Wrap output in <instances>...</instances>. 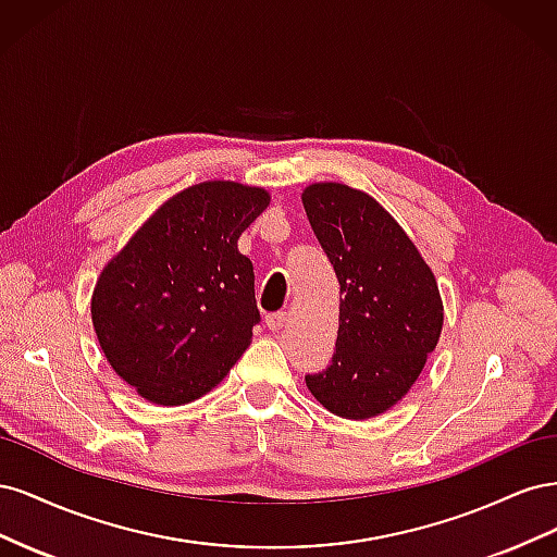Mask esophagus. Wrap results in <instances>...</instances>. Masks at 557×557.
Returning <instances> with one entry per match:
<instances>
[{"mask_svg": "<svg viewBox=\"0 0 557 557\" xmlns=\"http://www.w3.org/2000/svg\"><path fill=\"white\" fill-rule=\"evenodd\" d=\"M285 320H288V313L285 311H272V313H267L264 315V323H267V327L269 330H281L283 325H285Z\"/></svg>", "mask_w": 557, "mask_h": 557, "instance_id": "1", "label": "esophagus"}]
</instances>
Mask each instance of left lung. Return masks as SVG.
Here are the masks:
<instances>
[{"mask_svg": "<svg viewBox=\"0 0 557 557\" xmlns=\"http://www.w3.org/2000/svg\"><path fill=\"white\" fill-rule=\"evenodd\" d=\"M301 205L342 290L332 362L307 374V385L336 416H379L409 393L440 342V288L374 197L342 183H313Z\"/></svg>", "mask_w": 557, "mask_h": 557, "instance_id": "obj_1", "label": "left lung"}]
</instances>
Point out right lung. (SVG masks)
I'll list each match as a JSON object with an SVG mask.
<instances>
[{
  "label": "right lung",
  "instance_id": "1",
  "mask_svg": "<svg viewBox=\"0 0 557 557\" xmlns=\"http://www.w3.org/2000/svg\"><path fill=\"white\" fill-rule=\"evenodd\" d=\"M269 195L207 181L174 195L104 267L92 325L109 364L162 407L207 395L248 348L260 323L242 232Z\"/></svg>",
  "mask_w": 557,
  "mask_h": 557
}]
</instances>
